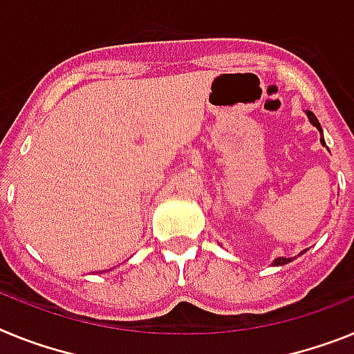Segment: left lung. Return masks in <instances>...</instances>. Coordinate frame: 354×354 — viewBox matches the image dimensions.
<instances>
[{
    "label": "left lung",
    "mask_w": 354,
    "mask_h": 354,
    "mask_svg": "<svg viewBox=\"0 0 354 354\" xmlns=\"http://www.w3.org/2000/svg\"><path fill=\"white\" fill-rule=\"evenodd\" d=\"M306 116H308V120H310V123H312V125L315 127L317 131L321 132V143H322V147H326L324 136H322V127H321V123H319V120H317V118H315V114H313L312 111H306ZM304 252H306V250H303V252H301V254H299V256H303ZM294 259L295 258H283V256H281V258L274 259V261H272V265H274V267H281V265L290 263V261H294Z\"/></svg>",
    "instance_id": "1"
}]
</instances>
